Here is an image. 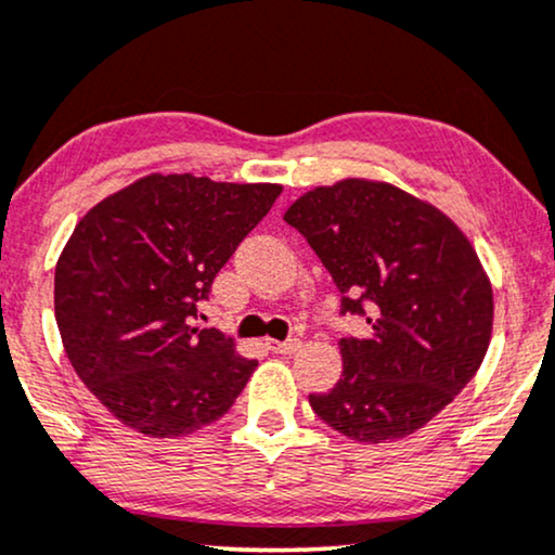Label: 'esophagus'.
<instances>
[{
  "label": "esophagus",
  "mask_w": 555,
  "mask_h": 555,
  "mask_svg": "<svg viewBox=\"0 0 555 555\" xmlns=\"http://www.w3.org/2000/svg\"><path fill=\"white\" fill-rule=\"evenodd\" d=\"M269 348L273 350V353L279 356H294L297 350L301 348V340L299 338H289V340H271Z\"/></svg>",
  "instance_id": "obj_1"
}]
</instances>
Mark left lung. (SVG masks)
Here are the masks:
<instances>
[{"label": "left lung", "instance_id": "8db88e82", "mask_svg": "<svg viewBox=\"0 0 555 555\" xmlns=\"http://www.w3.org/2000/svg\"><path fill=\"white\" fill-rule=\"evenodd\" d=\"M366 338H340L343 374L310 395L322 423L359 443L417 433L472 382L492 340V282L451 217L387 181L314 186L286 209Z\"/></svg>", "mask_w": 555, "mask_h": 555}]
</instances>
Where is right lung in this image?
Wrapping results in <instances>:
<instances>
[{
    "label": "right lung",
    "mask_w": 555,
    "mask_h": 555,
    "mask_svg": "<svg viewBox=\"0 0 555 555\" xmlns=\"http://www.w3.org/2000/svg\"><path fill=\"white\" fill-rule=\"evenodd\" d=\"M282 189L151 173L74 228L55 263V322L74 371L125 427L184 438L233 406L258 363L192 320Z\"/></svg>",
    "instance_id": "1"
}]
</instances>
